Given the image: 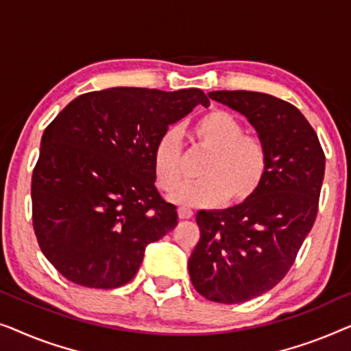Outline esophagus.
Wrapping results in <instances>:
<instances>
[{
    "mask_svg": "<svg viewBox=\"0 0 351 351\" xmlns=\"http://www.w3.org/2000/svg\"><path fill=\"white\" fill-rule=\"evenodd\" d=\"M191 215H193V210L190 208H185V206L179 208V219H190Z\"/></svg>",
    "mask_w": 351,
    "mask_h": 351,
    "instance_id": "34e87169",
    "label": "esophagus"
}]
</instances>
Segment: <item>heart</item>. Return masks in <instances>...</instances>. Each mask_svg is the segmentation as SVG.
<instances>
[{"mask_svg": "<svg viewBox=\"0 0 351 351\" xmlns=\"http://www.w3.org/2000/svg\"><path fill=\"white\" fill-rule=\"evenodd\" d=\"M195 148L209 153L199 167L201 180L180 186L172 201L190 206H215L227 201L241 204L261 189L270 167V153L263 138L244 134V126L227 110L214 108L190 128ZM153 174L158 189L171 193L184 180L180 136L167 129L153 150Z\"/></svg>", "mask_w": 351, "mask_h": 351, "instance_id": "1", "label": "heart"}]
</instances>
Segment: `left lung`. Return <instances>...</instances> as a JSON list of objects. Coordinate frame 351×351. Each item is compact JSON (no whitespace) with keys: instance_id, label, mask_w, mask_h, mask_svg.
<instances>
[{"instance_id":"left-lung-1","label":"left lung","mask_w":351,"mask_h":351,"mask_svg":"<svg viewBox=\"0 0 351 351\" xmlns=\"http://www.w3.org/2000/svg\"><path fill=\"white\" fill-rule=\"evenodd\" d=\"M210 99L249 119L267 143L270 167L251 199L199 210V241L189 258L191 285L208 300L241 304L275 287L313 227L324 152L294 105L252 90H214Z\"/></svg>"}]
</instances>
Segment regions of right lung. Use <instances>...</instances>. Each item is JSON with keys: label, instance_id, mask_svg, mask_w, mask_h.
<instances>
[{"label": "right lung", "instance_id": "right-lung-1", "mask_svg": "<svg viewBox=\"0 0 351 351\" xmlns=\"http://www.w3.org/2000/svg\"><path fill=\"white\" fill-rule=\"evenodd\" d=\"M198 104L209 105L201 89L94 90L45 129L32 220L41 252L62 276L95 289L126 285L148 244L176 227L177 208L155 186L153 150Z\"/></svg>", "mask_w": 351, "mask_h": 351}]
</instances>
